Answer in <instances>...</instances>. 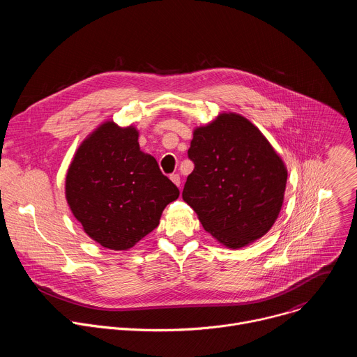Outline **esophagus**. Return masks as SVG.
<instances>
[{"label": "esophagus", "mask_w": 357, "mask_h": 357, "mask_svg": "<svg viewBox=\"0 0 357 357\" xmlns=\"http://www.w3.org/2000/svg\"><path fill=\"white\" fill-rule=\"evenodd\" d=\"M171 181L179 188L181 186V176L178 175V174H174V175H171Z\"/></svg>", "instance_id": "obj_1"}]
</instances>
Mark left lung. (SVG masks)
Listing matches in <instances>:
<instances>
[{"instance_id":"obj_1","label":"left lung","mask_w":357,"mask_h":357,"mask_svg":"<svg viewBox=\"0 0 357 357\" xmlns=\"http://www.w3.org/2000/svg\"><path fill=\"white\" fill-rule=\"evenodd\" d=\"M188 157L195 169L182 197L203 229L229 248L261 238L284 202L287 168L263 132L236 113L196 127Z\"/></svg>"}]
</instances>
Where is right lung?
Segmentation results:
<instances>
[{
  "mask_svg": "<svg viewBox=\"0 0 357 357\" xmlns=\"http://www.w3.org/2000/svg\"><path fill=\"white\" fill-rule=\"evenodd\" d=\"M65 195L84 233L100 245L121 251L160 225L179 189L162 175L157 160L139 149L134 126L106 121L77 148Z\"/></svg>",
  "mask_w": 357,
  "mask_h": 357,
  "instance_id": "obj_1",
  "label": "right lung"
}]
</instances>
